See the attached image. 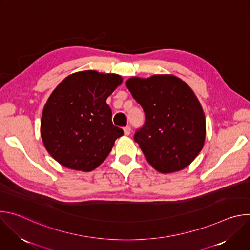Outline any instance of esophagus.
I'll return each mask as SVG.
<instances>
[{
	"label": "esophagus",
	"instance_id": "1",
	"mask_svg": "<svg viewBox=\"0 0 250 250\" xmlns=\"http://www.w3.org/2000/svg\"><path fill=\"white\" fill-rule=\"evenodd\" d=\"M124 133H125V135H129L130 134V127L129 126H125L124 128Z\"/></svg>",
	"mask_w": 250,
	"mask_h": 250
}]
</instances>
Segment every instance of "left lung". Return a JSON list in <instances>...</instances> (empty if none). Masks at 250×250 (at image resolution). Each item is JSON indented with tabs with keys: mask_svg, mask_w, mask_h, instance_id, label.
<instances>
[{
	"mask_svg": "<svg viewBox=\"0 0 250 250\" xmlns=\"http://www.w3.org/2000/svg\"><path fill=\"white\" fill-rule=\"evenodd\" d=\"M126 87L146 114L134 140L147 162L163 174L190 165L206 138L205 114L193 90L171 74L131 77Z\"/></svg>",
	"mask_w": 250,
	"mask_h": 250,
	"instance_id": "obj_1",
	"label": "left lung"
}]
</instances>
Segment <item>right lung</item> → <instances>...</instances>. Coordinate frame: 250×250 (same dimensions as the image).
<instances>
[{"label":"right lung","mask_w":250,"mask_h":250,"mask_svg":"<svg viewBox=\"0 0 250 250\" xmlns=\"http://www.w3.org/2000/svg\"><path fill=\"white\" fill-rule=\"evenodd\" d=\"M122 83L118 74L85 70L67 76L54 89L42 111L41 134L58 163L90 172L108 157L124 131L113 125L105 101Z\"/></svg>","instance_id":"obj_1"}]
</instances>
